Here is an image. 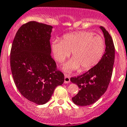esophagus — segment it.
Wrapping results in <instances>:
<instances>
[{"instance_id": "34e87169", "label": "esophagus", "mask_w": 127, "mask_h": 127, "mask_svg": "<svg viewBox=\"0 0 127 127\" xmlns=\"http://www.w3.org/2000/svg\"><path fill=\"white\" fill-rule=\"evenodd\" d=\"M70 82V77L67 74L64 75V84H69Z\"/></svg>"}]
</instances>
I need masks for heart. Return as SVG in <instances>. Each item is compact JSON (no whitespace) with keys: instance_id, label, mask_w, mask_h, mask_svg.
<instances>
[{"instance_id":"b5f03b06","label":"heart","mask_w":127,"mask_h":127,"mask_svg":"<svg viewBox=\"0 0 127 127\" xmlns=\"http://www.w3.org/2000/svg\"><path fill=\"white\" fill-rule=\"evenodd\" d=\"M55 58L62 63L71 52V60L64 66L66 72L89 70L99 63L105 50L101 36L88 31H77L63 35L52 43Z\"/></svg>"}]
</instances>
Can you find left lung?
I'll return each instance as SVG.
<instances>
[{"instance_id": "left-lung-1", "label": "left lung", "mask_w": 127, "mask_h": 127, "mask_svg": "<svg viewBox=\"0 0 127 127\" xmlns=\"http://www.w3.org/2000/svg\"><path fill=\"white\" fill-rule=\"evenodd\" d=\"M105 38L106 49L96 65L87 72L71 78V82L79 88L77 94L72 98L74 104L80 106L95 103L107 90L111 81L115 58V47L112 37L103 26H100Z\"/></svg>"}]
</instances>
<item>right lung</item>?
<instances>
[{"label":"right lung","instance_id":"obj_1","mask_svg":"<svg viewBox=\"0 0 127 127\" xmlns=\"http://www.w3.org/2000/svg\"><path fill=\"white\" fill-rule=\"evenodd\" d=\"M53 27L36 21L23 24L11 45L10 67L19 92L30 101L43 104L56 87L64 81L51 56L50 39Z\"/></svg>","mask_w":127,"mask_h":127}]
</instances>
